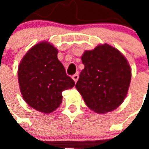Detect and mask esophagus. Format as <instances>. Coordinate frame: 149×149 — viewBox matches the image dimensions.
<instances>
[{
    "label": "esophagus",
    "mask_w": 149,
    "mask_h": 149,
    "mask_svg": "<svg viewBox=\"0 0 149 149\" xmlns=\"http://www.w3.org/2000/svg\"><path fill=\"white\" fill-rule=\"evenodd\" d=\"M72 80L75 81V82H77V81H78V79H79V75L78 74H74L72 77Z\"/></svg>",
    "instance_id": "obj_1"
}]
</instances>
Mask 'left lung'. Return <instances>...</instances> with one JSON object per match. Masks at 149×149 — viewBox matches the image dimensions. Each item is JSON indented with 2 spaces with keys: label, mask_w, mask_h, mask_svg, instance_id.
<instances>
[{
  "label": "left lung",
  "mask_w": 149,
  "mask_h": 149,
  "mask_svg": "<svg viewBox=\"0 0 149 149\" xmlns=\"http://www.w3.org/2000/svg\"><path fill=\"white\" fill-rule=\"evenodd\" d=\"M84 68L76 88L91 110L106 113L125 99L131 81V68L124 55L108 44L85 51L81 56Z\"/></svg>",
  "instance_id": "8db88e82"
}]
</instances>
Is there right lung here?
<instances>
[{
    "label": "right lung",
    "instance_id": "1",
    "mask_svg": "<svg viewBox=\"0 0 149 149\" xmlns=\"http://www.w3.org/2000/svg\"><path fill=\"white\" fill-rule=\"evenodd\" d=\"M57 53L52 45L40 42L28 51L18 67V81L24 100L44 113L55 111L62 102V92L75 85Z\"/></svg>",
    "mask_w": 149,
    "mask_h": 149
}]
</instances>
